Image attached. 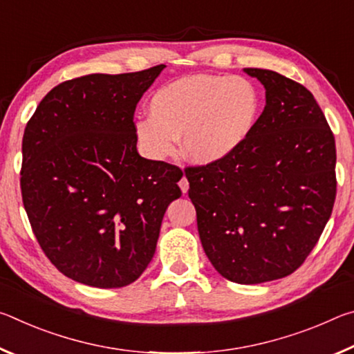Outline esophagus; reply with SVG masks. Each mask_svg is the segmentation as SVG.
I'll return each mask as SVG.
<instances>
[{
	"label": "esophagus",
	"instance_id": "esophagus-1",
	"mask_svg": "<svg viewBox=\"0 0 354 354\" xmlns=\"http://www.w3.org/2000/svg\"><path fill=\"white\" fill-rule=\"evenodd\" d=\"M179 187H181L183 194H187V190H189V181H187V178H185V176L181 178V181H179Z\"/></svg>",
	"mask_w": 354,
	"mask_h": 354
}]
</instances>
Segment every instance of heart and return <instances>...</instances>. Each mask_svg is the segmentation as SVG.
<instances>
[{
  "mask_svg": "<svg viewBox=\"0 0 354 354\" xmlns=\"http://www.w3.org/2000/svg\"><path fill=\"white\" fill-rule=\"evenodd\" d=\"M148 109L149 115L136 122V136L149 156L171 154L183 136L185 158L209 165L230 158L248 140L262 98L247 77L201 73L158 88Z\"/></svg>",
  "mask_w": 354,
  "mask_h": 354,
  "instance_id": "1",
  "label": "heart"
}]
</instances>
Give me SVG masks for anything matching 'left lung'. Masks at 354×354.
Here are the masks:
<instances>
[{"mask_svg":"<svg viewBox=\"0 0 354 354\" xmlns=\"http://www.w3.org/2000/svg\"><path fill=\"white\" fill-rule=\"evenodd\" d=\"M266 88L253 134L220 162L189 167V198L209 261L239 284L284 278L319 242L335 200V142L306 87L243 68Z\"/></svg>","mask_w":354,"mask_h":354,"instance_id":"left-lung-1","label":"left lung"}]
</instances>
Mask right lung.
Here are the masks:
<instances>
[{"mask_svg":"<svg viewBox=\"0 0 354 354\" xmlns=\"http://www.w3.org/2000/svg\"><path fill=\"white\" fill-rule=\"evenodd\" d=\"M164 68L65 81L26 124L23 205L48 259L77 283H134L153 259L167 207L181 196V169L136 147V106Z\"/></svg>","mask_w":354,"mask_h":354,"instance_id":"obj_1","label":"right lung"}]
</instances>
